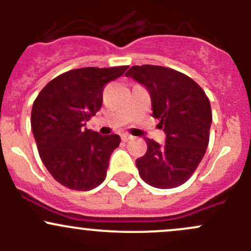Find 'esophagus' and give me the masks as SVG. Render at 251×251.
Masks as SVG:
<instances>
[{
	"instance_id": "1",
	"label": "esophagus",
	"mask_w": 251,
	"mask_h": 251,
	"mask_svg": "<svg viewBox=\"0 0 251 251\" xmlns=\"http://www.w3.org/2000/svg\"><path fill=\"white\" fill-rule=\"evenodd\" d=\"M132 136L131 135H128V133H124V135H121V140H123L124 142H127V141H130V140H132Z\"/></svg>"
}]
</instances>
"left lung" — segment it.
<instances>
[{"instance_id":"left-lung-1","label":"left lung","mask_w":251,"mask_h":251,"mask_svg":"<svg viewBox=\"0 0 251 251\" xmlns=\"http://www.w3.org/2000/svg\"><path fill=\"white\" fill-rule=\"evenodd\" d=\"M151 93L153 118L166 133L164 146L146 138L147 153L136 160L141 178L155 188H175L194 174L206 151L212 113L194 80L159 65H133L126 72Z\"/></svg>"}]
</instances>
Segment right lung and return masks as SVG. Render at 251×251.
I'll return each mask as SVG.
<instances>
[{
  "instance_id": "1",
  "label": "right lung",
  "mask_w": 251,
  "mask_h": 251,
  "mask_svg": "<svg viewBox=\"0 0 251 251\" xmlns=\"http://www.w3.org/2000/svg\"><path fill=\"white\" fill-rule=\"evenodd\" d=\"M127 65L80 68L58 75L34 100L31 128L40 158L53 178L74 191H91L107 176L120 136H100L85 127L102 107L105 85Z\"/></svg>"
}]
</instances>
